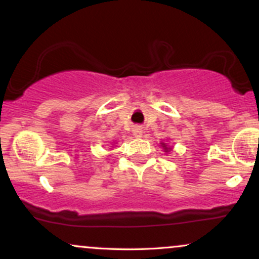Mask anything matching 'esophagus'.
<instances>
[{"label": "esophagus", "mask_w": 259, "mask_h": 259, "mask_svg": "<svg viewBox=\"0 0 259 259\" xmlns=\"http://www.w3.org/2000/svg\"><path fill=\"white\" fill-rule=\"evenodd\" d=\"M133 135L135 136V138H141L142 136V129L140 126H135L133 129Z\"/></svg>", "instance_id": "34e87169"}]
</instances>
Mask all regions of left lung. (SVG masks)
<instances>
[{
    "instance_id": "left-lung-1",
    "label": "left lung",
    "mask_w": 259,
    "mask_h": 259,
    "mask_svg": "<svg viewBox=\"0 0 259 259\" xmlns=\"http://www.w3.org/2000/svg\"><path fill=\"white\" fill-rule=\"evenodd\" d=\"M162 147L164 148V151H165V152H168V151H170V150H171V148H170V147H168L167 145L164 144V142H162Z\"/></svg>"
}]
</instances>
